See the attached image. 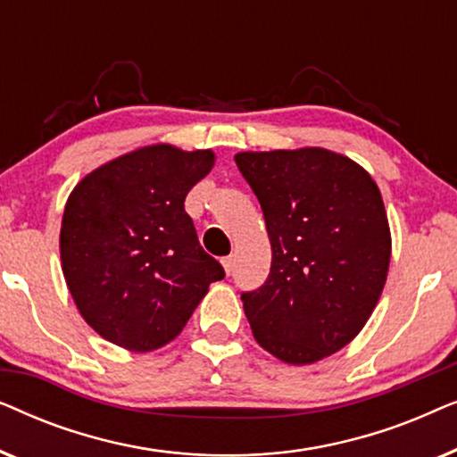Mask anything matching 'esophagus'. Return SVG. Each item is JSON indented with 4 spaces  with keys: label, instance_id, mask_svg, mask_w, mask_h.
I'll list each match as a JSON object with an SVG mask.
<instances>
[{
    "label": "esophagus",
    "instance_id": "esophagus-1",
    "mask_svg": "<svg viewBox=\"0 0 457 457\" xmlns=\"http://www.w3.org/2000/svg\"><path fill=\"white\" fill-rule=\"evenodd\" d=\"M222 266H224V272H227V274L233 272V266H235V258H233V255H227V258L222 260Z\"/></svg>",
    "mask_w": 457,
    "mask_h": 457
}]
</instances>
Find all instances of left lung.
I'll list each match as a JSON object with an SVG mask.
<instances>
[{"mask_svg":"<svg viewBox=\"0 0 457 457\" xmlns=\"http://www.w3.org/2000/svg\"><path fill=\"white\" fill-rule=\"evenodd\" d=\"M237 166L264 212L272 264L241 293L255 341L293 366L339 352L383 293L391 230L377 183L322 147L241 152Z\"/></svg>","mask_w":457,"mask_h":457,"instance_id":"8db88e82","label":"left lung"}]
</instances>
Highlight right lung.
<instances>
[{
	"label": "right lung",
	"mask_w": 457,
	"mask_h": 457,
	"mask_svg": "<svg viewBox=\"0 0 457 457\" xmlns=\"http://www.w3.org/2000/svg\"><path fill=\"white\" fill-rule=\"evenodd\" d=\"M214 160L212 149L147 145L96 168L68 197L62 272L85 322L114 345H166L210 283L224 278L185 212L187 193Z\"/></svg>",
	"instance_id": "1"
}]
</instances>
